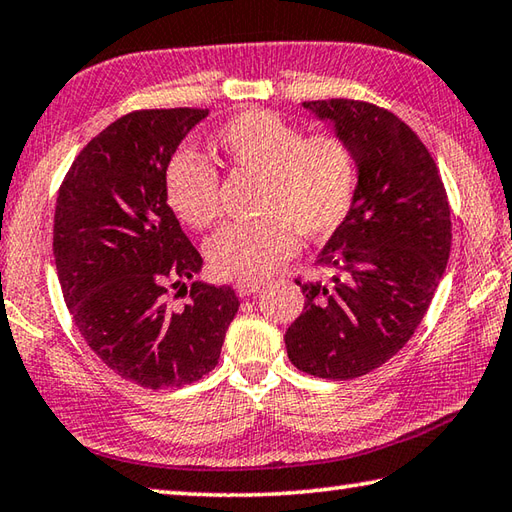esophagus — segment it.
<instances>
[{
  "instance_id": "34e87169",
  "label": "esophagus",
  "mask_w": 512,
  "mask_h": 512,
  "mask_svg": "<svg viewBox=\"0 0 512 512\" xmlns=\"http://www.w3.org/2000/svg\"><path fill=\"white\" fill-rule=\"evenodd\" d=\"M262 288H264L262 282H237V284H235V291H237L241 297L255 295L257 291H262Z\"/></svg>"
}]
</instances>
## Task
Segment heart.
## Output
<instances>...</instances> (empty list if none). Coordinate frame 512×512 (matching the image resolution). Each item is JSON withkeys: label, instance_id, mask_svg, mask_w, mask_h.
<instances>
[{"label": "heart", "instance_id": "heart-1", "mask_svg": "<svg viewBox=\"0 0 512 512\" xmlns=\"http://www.w3.org/2000/svg\"><path fill=\"white\" fill-rule=\"evenodd\" d=\"M219 159L235 170L264 176L259 224L226 226L208 241V262L219 277L259 282L297 253L300 232L324 239L349 215L358 161L338 134L304 132L266 109H246L212 138ZM167 206L190 228L206 230L219 217L215 165L190 150L170 156L163 170Z\"/></svg>", "mask_w": 512, "mask_h": 512}]
</instances>
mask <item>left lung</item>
Masks as SVG:
<instances>
[{"mask_svg": "<svg viewBox=\"0 0 512 512\" xmlns=\"http://www.w3.org/2000/svg\"><path fill=\"white\" fill-rule=\"evenodd\" d=\"M302 107L351 145L358 185L315 259L331 280H295L306 300L284 342L300 371L349 380L387 362L421 324L450 257V206L427 147L392 111L345 98Z\"/></svg>", "mask_w": 512, "mask_h": 512, "instance_id": "obj_1", "label": "left lung"}]
</instances>
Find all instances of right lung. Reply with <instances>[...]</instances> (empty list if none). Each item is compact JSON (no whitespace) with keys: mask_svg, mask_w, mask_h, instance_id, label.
Segmentation results:
<instances>
[{"mask_svg":"<svg viewBox=\"0 0 512 512\" xmlns=\"http://www.w3.org/2000/svg\"><path fill=\"white\" fill-rule=\"evenodd\" d=\"M206 116L185 107L118 118L78 154L55 206V268L73 322L109 369L147 389L215 369L239 309L230 286L199 280L183 310L166 302L203 259L167 206L163 170Z\"/></svg>","mask_w":512,"mask_h":512,"instance_id":"1","label":"right lung"}]
</instances>
